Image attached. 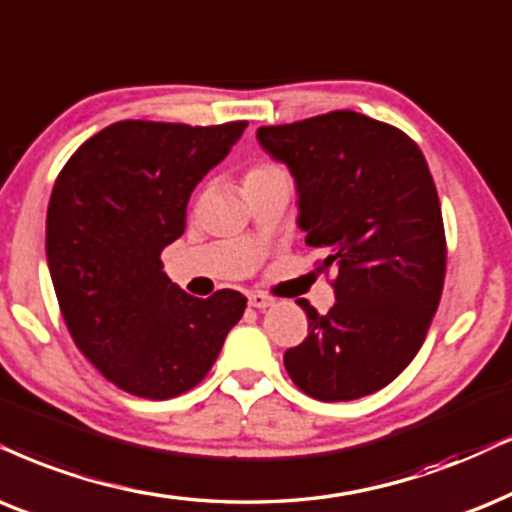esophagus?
I'll use <instances>...</instances> for the list:
<instances>
[{"label": "esophagus", "instance_id": "obj_1", "mask_svg": "<svg viewBox=\"0 0 512 512\" xmlns=\"http://www.w3.org/2000/svg\"><path fill=\"white\" fill-rule=\"evenodd\" d=\"M248 304H250V307H255V309H269V307H274V297H269L264 293H250Z\"/></svg>", "mask_w": 512, "mask_h": 512}]
</instances>
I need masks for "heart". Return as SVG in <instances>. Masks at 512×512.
Returning <instances> with one entry per match:
<instances>
[{"instance_id":"b5f03b06","label":"heart","mask_w":512,"mask_h":512,"mask_svg":"<svg viewBox=\"0 0 512 512\" xmlns=\"http://www.w3.org/2000/svg\"><path fill=\"white\" fill-rule=\"evenodd\" d=\"M278 174H283V170L274 163H269V160H262V163H255L250 167L248 172H245L243 177V186L250 184V181H260V179H269V177H278Z\"/></svg>"}]
</instances>
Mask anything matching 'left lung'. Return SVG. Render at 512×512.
Wrapping results in <instances>:
<instances>
[{
    "mask_svg": "<svg viewBox=\"0 0 512 512\" xmlns=\"http://www.w3.org/2000/svg\"><path fill=\"white\" fill-rule=\"evenodd\" d=\"M271 158L293 172L297 224L335 269V304L309 302L307 338L283 354L293 383L319 401L383 390L411 364L444 288L442 208L425 155L387 122L333 111L257 129Z\"/></svg>",
    "mask_w": 512,
    "mask_h": 512,
    "instance_id": "left-lung-1",
    "label": "left lung"
}]
</instances>
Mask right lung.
<instances>
[{
  "label": "right lung",
  "instance_id": "obj_1",
  "mask_svg": "<svg viewBox=\"0 0 512 512\" xmlns=\"http://www.w3.org/2000/svg\"><path fill=\"white\" fill-rule=\"evenodd\" d=\"M245 127L113 122L58 172L47 210L58 307L77 349L134 397L196 387L245 312L238 290L208 300L184 293L160 260L184 234L191 191Z\"/></svg>",
  "mask_w": 512,
  "mask_h": 512
}]
</instances>
